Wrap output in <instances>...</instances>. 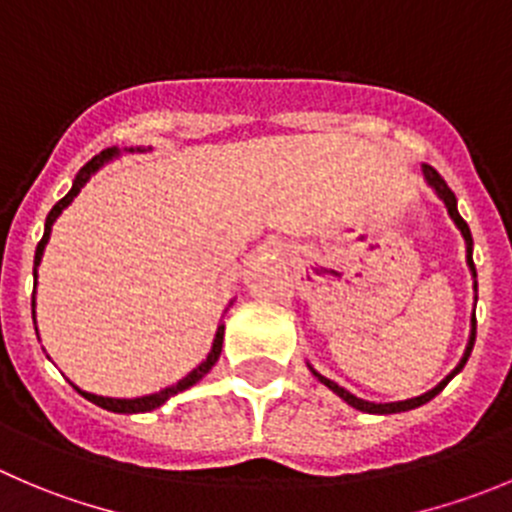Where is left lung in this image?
I'll list each match as a JSON object with an SVG mask.
<instances>
[{
  "label": "left lung",
  "instance_id": "8db88e82",
  "mask_svg": "<svg viewBox=\"0 0 512 512\" xmlns=\"http://www.w3.org/2000/svg\"><path fill=\"white\" fill-rule=\"evenodd\" d=\"M422 175H425V180H427V183H430V186L435 188V191H437V196H440L442 201H445V206H447V213H450V218H452V221H455V226L460 228L462 238H465V243H467V266H470L472 276H478V274H475V264H472V236H470V226H467V223L462 221V216H460V213H457V201H455V193H452L450 188H447V183H445V180L440 178V173H437L435 168H430V165H422ZM475 286H478V284H475ZM475 326H478V321H475V314H472V334H470V342H467V349H465V354H462L460 364H457V367L452 369V372L447 374V377L442 379V382L437 384L435 389H430V392L420 394V397L405 399V402H384V405H377V402H367V399H359V397H354L352 392H347V389H344V387H339V384H337V382H332V379L321 377V374L316 372V369H311V367H309V369H311V372H314V377L319 379L321 384H326V387L332 389L334 394H339V397H342L344 402H347V405H352L354 410H359V412H369V415H394V412H407V410H415V407H420V405H425V402H430V399L435 397V394H440L442 389L447 387V382H450V379L455 377V374L460 372L462 367H465L467 357H470V352H472V344H475Z\"/></svg>",
  "mask_w": 512,
  "mask_h": 512
}]
</instances>
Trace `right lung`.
<instances>
[{"instance_id": "obj_1", "label": "right lung", "mask_w": 512, "mask_h": 512, "mask_svg": "<svg viewBox=\"0 0 512 512\" xmlns=\"http://www.w3.org/2000/svg\"><path fill=\"white\" fill-rule=\"evenodd\" d=\"M115 155H118V148H107V150H102L100 155H95V158H92L90 163H85V165H82V168H80V173H77V178H75V183H72L70 193H67V196L62 198V201H57L55 206H52V211L47 213V221H45V236H42V241L37 243V253H34V276H37V266H40V261H42V253H45V246H47V241H50L52 223H55V221H57V216H60V213L65 211V208L70 206L72 201H75V196H77V193L82 191V188H85V183H87V180H90V175L95 173V170H100L102 165L107 163V160H113ZM221 347H223V324L218 326L216 339H213L211 354H208V357H206V362H203V364H198V367L193 369V372L188 374V377H183V379H180L178 384H173V387H165L163 392L148 394V397H135V399H113V397H97V394L82 392V389H77V387H75V389H77V392L82 394V397H85V399H90L92 405L102 407V410L120 412V415H135V412H150V410H155V407H160V405H163V402H168V399L173 397V394H178V392H183V389L193 387V384H196L198 379H203V377H206V374L211 372V367H213V364L218 362V357H221Z\"/></svg>"}]
</instances>
